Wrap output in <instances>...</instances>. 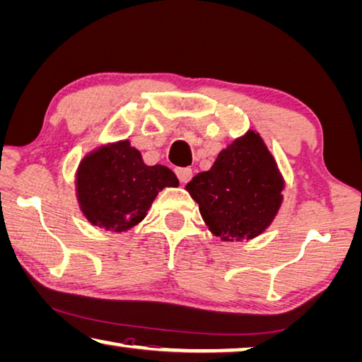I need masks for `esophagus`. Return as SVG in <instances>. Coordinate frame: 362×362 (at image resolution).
I'll return each mask as SVG.
<instances>
[{"mask_svg": "<svg viewBox=\"0 0 362 362\" xmlns=\"http://www.w3.org/2000/svg\"><path fill=\"white\" fill-rule=\"evenodd\" d=\"M175 174H177V177H179V180L182 183H187L192 180L193 170L190 168H179V169H175Z\"/></svg>", "mask_w": 362, "mask_h": 362, "instance_id": "obj_1", "label": "esophagus"}]
</instances>
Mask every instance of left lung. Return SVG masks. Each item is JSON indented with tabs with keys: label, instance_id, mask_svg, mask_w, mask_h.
<instances>
[{
	"label": "left lung",
	"instance_id": "left-lung-1",
	"mask_svg": "<svg viewBox=\"0 0 362 362\" xmlns=\"http://www.w3.org/2000/svg\"><path fill=\"white\" fill-rule=\"evenodd\" d=\"M209 230L226 242L266 230L282 203L284 180L261 136L250 130L187 183Z\"/></svg>",
	"mask_w": 362,
	"mask_h": 362
}]
</instances>
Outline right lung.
<instances>
[{"label": "right lung", "mask_w": 362, "mask_h": 362, "mask_svg": "<svg viewBox=\"0 0 362 362\" xmlns=\"http://www.w3.org/2000/svg\"><path fill=\"white\" fill-rule=\"evenodd\" d=\"M177 185L174 172L165 165H146L127 140L88 154L77 172V197L85 217L112 232L136 226L158 193Z\"/></svg>", "instance_id": "obj_1"}]
</instances>
